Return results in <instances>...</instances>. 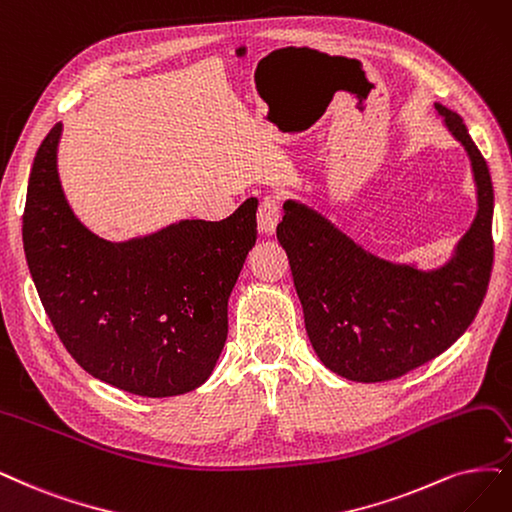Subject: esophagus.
I'll list each match as a JSON object with an SVG mask.
<instances>
[{
    "label": "esophagus",
    "instance_id": "esophagus-1",
    "mask_svg": "<svg viewBox=\"0 0 512 512\" xmlns=\"http://www.w3.org/2000/svg\"><path fill=\"white\" fill-rule=\"evenodd\" d=\"M280 221V200L276 196H266L257 208V225L259 232L272 234Z\"/></svg>",
    "mask_w": 512,
    "mask_h": 512
}]
</instances>
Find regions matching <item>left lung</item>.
I'll return each instance as SVG.
<instances>
[{
    "label": "left lung",
    "mask_w": 512,
    "mask_h": 512,
    "mask_svg": "<svg viewBox=\"0 0 512 512\" xmlns=\"http://www.w3.org/2000/svg\"><path fill=\"white\" fill-rule=\"evenodd\" d=\"M437 109L468 151L479 194L477 217L445 268L392 266L293 200L278 223L312 348L327 369L352 382L396 380L432 361L468 329L487 293L494 266L489 168L458 113Z\"/></svg>",
    "instance_id": "obj_1"
}]
</instances>
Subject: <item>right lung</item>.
<instances>
[{"instance_id":"add662e5","label":"right lung","mask_w":512,"mask_h":512,"mask_svg":"<svg viewBox=\"0 0 512 512\" xmlns=\"http://www.w3.org/2000/svg\"><path fill=\"white\" fill-rule=\"evenodd\" d=\"M56 124L33 158L23 244L50 323L84 371L139 396H175L211 375L227 297L257 238V200L221 221H181L111 244L73 217L56 175Z\"/></svg>"}]
</instances>
